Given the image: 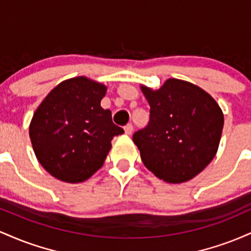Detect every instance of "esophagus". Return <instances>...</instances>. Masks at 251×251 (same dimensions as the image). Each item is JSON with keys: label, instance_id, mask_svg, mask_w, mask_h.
<instances>
[{"label": "esophagus", "instance_id": "obj_1", "mask_svg": "<svg viewBox=\"0 0 251 251\" xmlns=\"http://www.w3.org/2000/svg\"><path fill=\"white\" fill-rule=\"evenodd\" d=\"M124 129H125V133L129 135V134H132V132H133V126H132V124H127V125L124 127Z\"/></svg>", "mask_w": 251, "mask_h": 251}]
</instances>
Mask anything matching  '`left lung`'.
Returning <instances> with one entry per match:
<instances>
[{
  "instance_id": "left-lung-1",
  "label": "left lung",
  "mask_w": 251,
  "mask_h": 251,
  "mask_svg": "<svg viewBox=\"0 0 251 251\" xmlns=\"http://www.w3.org/2000/svg\"><path fill=\"white\" fill-rule=\"evenodd\" d=\"M140 88L151 107L149 125L133 134L144 165L166 183L192 179L217 153L224 125L220 105L179 79H168L158 89Z\"/></svg>"
}]
</instances>
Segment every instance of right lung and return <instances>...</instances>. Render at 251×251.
<instances>
[{"label":"right lung","instance_id":"add662e5","mask_svg":"<svg viewBox=\"0 0 251 251\" xmlns=\"http://www.w3.org/2000/svg\"><path fill=\"white\" fill-rule=\"evenodd\" d=\"M107 87L86 76L60 82L36 108L29 137L42 168L66 183L87 180L103 165L114 135L109 109L100 106Z\"/></svg>","mask_w":251,"mask_h":251}]
</instances>
